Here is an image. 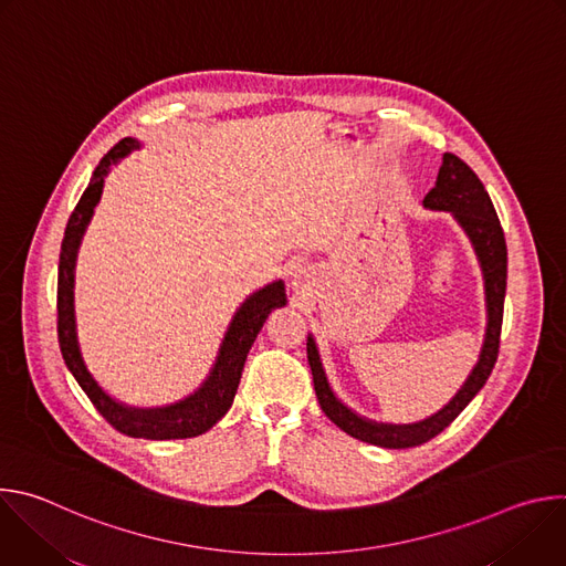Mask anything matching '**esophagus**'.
I'll return each mask as SVG.
<instances>
[{
  "label": "esophagus",
  "mask_w": 566,
  "mask_h": 566,
  "mask_svg": "<svg viewBox=\"0 0 566 566\" xmlns=\"http://www.w3.org/2000/svg\"><path fill=\"white\" fill-rule=\"evenodd\" d=\"M293 289L295 291H304V289H308V284H311V275L306 273V271H297L295 275H293Z\"/></svg>",
  "instance_id": "1"
}]
</instances>
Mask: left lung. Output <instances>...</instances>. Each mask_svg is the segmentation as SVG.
<instances>
[{
  "mask_svg": "<svg viewBox=\"0 0 566 566\" xmlns=\"http://www.w3.org/2000/svg\"><path fill=\"white\" fill-rule=\"evenodd\" d=\"M423 206L430 210H448L468 232L476 258L481 262L483 280H486V306H489V327L486 340H483L479 363L468 376L465 385L459 394L448 402V406L434 417L415 423V426H382L371 423L354 415L349 408L334 396L325 369H322L317 349L313 338L306 340V358L313 374V387L322 412H325L340 430L360 439L365 443L400 450L421 446L437 434H441L476 396V391L486 385L500 354V336H502V319H504V295H506V239L495 212V206L479 181V177L470 170L465 160L446 151L443 164L437 175L434 188L426 195Z\"/></svg>",
  "mask_w": 566,
  "mask_h": 566,
  "instance_id": "obj_1",
  "label": "left lung"
}]
</instances>
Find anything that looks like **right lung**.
Instances as JSON below:
<instances>
[{"instance_id":"obj_1","label":"right lung","mask_w":566,"mask_h":566,"mask_svg":"<svg viewBox=\"0 0 566 566\" xmlns=\"http://www.w3.org/2000/svg\"><path fill=\"white\" fill-rule=\"evenodd\" d=\"M134 147H138V140L123 138L103 156L87 190L80 197L77 206L69 217L57 266V340L62 358L73 378L77 380V385L90 396L103 419H107V423L114 426L120 434L151 441L190 439L208 432L230 410L249 349L255 343L260 329L264 327L269 313L286 304V293L282 282H273L241 304V308L230 322L214 369L210 371L208 380L186 400H179L168 408L136 410L125 408L112 396H107L87 371L83 356H80L73 317V269L80 239H83L85 228L94 214V208L101 201L105 175L109 172L112 164H116L118 158H123Z\"/></svg>"}]
</instances>
